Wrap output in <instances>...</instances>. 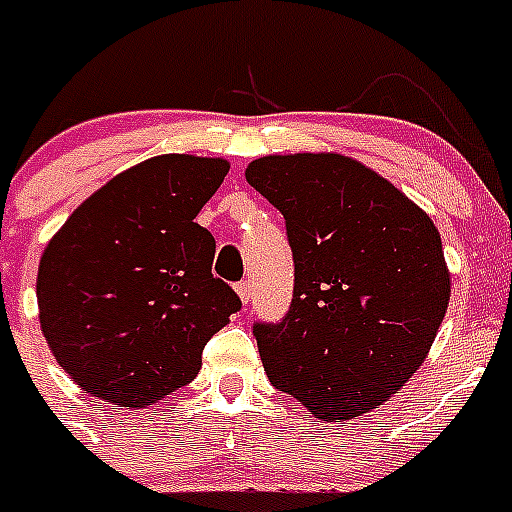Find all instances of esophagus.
Returning <instances> with one entry per match:
<instances>
[{"label":"esophagus","instance_id":"34e87169","mask_svg":"<svg viewBox=\"0 0 512 512\" xmlns=\"http://www.w3.org/2000/svg\"><path fill=\"white\" fill-rule=\"evenodd\" d=\"M235 292H238V297H241L243 305H248V302L253 300V287L251 282H241L238 287H235Z\"/></svg>","mask_w":512,"mask_h":512}]
</instances>
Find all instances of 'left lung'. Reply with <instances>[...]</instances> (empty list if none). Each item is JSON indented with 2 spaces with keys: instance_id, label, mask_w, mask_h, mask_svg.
Here are the masks:
<instances>
[{
  "instance_id": "obj_1",
  "label": "left lung",
  "mask_w": 512,
  "mask_h": 512,
  "mask_svg": "<svg viewBox=\"0 0 512 512\" xmlns=\"http://www.w3.org/2000/svg\"><path fill=\"white\" fill-rule=\"evenodd\" d=\"M295 256L282 323H256L266 377L338 423L390 400L425 361L451 297L433 220L377 171L341 153L251 161Z\"/></svg>"
}]
</instances>
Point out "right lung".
I'll return each instance as SVG.
<instances>
[{
  "mask_svg": "<svg viewBox=\"0 0 512 512\" xmlns=\"http://www.w3.org/2000/svg\"><path fill=\"white\" fill-rule=\"evenodd\" d=\"M225 158L153 156L81 202L45 246L40 328L81 390L146 408L192 382L202 348L241 310L212 274L215 238L194 223Z\"/></svg>",
  "mask_w": 512,
  "mask_h": 512,
  "instance_id": "add662e5",
  "label": "right lung"
}]
</instances>
